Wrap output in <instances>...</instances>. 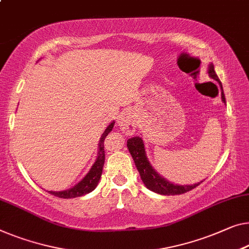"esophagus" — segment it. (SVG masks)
<instances>
[{"mask_svg": "<svg viewBox=\"0 0 249 249\" xmlns=\"http://www.w3.org/2000/svg\"><path fill=\"white\" fill-rule=\"evenodd\" d=\"M136 117L132 110H127L123 115H121L117 120V124L120 126L121 131L126 135H132L136 127Z\"/></svg>", "mask_w": 249, "mask_h": 249, "instance_id": "34e87169", "label": "esophagus"}]
</instances>
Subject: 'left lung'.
Masks as SVG:
<instances>
[{"mask_svg": "<svg viewBox=\"0 0 249 249\" xmlns=\"http://www.w3.org/2000/svg\"><path fill=\"white\" fill-rule=\"evenodd\" d=\"M208 75L219 84L221 89V101L222 103L226 104V98L224 94V89H222L221 81L219 80V78H218L216 71H214V67L213 64H210L209 67H208ZM127 148L129 153L132 155L133 160H134L136 169L140 173L143 183L145 184V187L148 190L153 191L155 194L164 196L182 195L185 194V192L192 190V189H195L196 187H198V185L202 182V181H200V182L195 184L180 185L170 182V181L161 177L160 174L155 171L153 166L151 165L150 161H148L145 152V145H144L142 137L135 136L132 137V139H128Z\"/></svg>", "mask_w": 249, "mask_h": 249, "instance_id": "8db88e82", "label": "left lung"}]
</instances>
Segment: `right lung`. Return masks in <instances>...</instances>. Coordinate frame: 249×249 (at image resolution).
Segmentation results:
<instances>
[{
  "label": "right lung",
  "instance_id": "add662e5",
  "mask_svg": "<svg viewBox=\"0 0 249 249\" xmlns=\"http://www.w3.org/2000/svg\"><path fill=\"white\" fill-rule=\"evenodd\" d=\"M114 124L115 122H112V123L107 126V128L102 134V137L98 143L97 159H96V161L94 162V164L91 165L90 170H89L86 176H85L76 185H73L72 188L67 189V190H62V191H48L49 194L53 195L55 196H59V198L70 199V198H77V196L87 195L92 190H95L99 182V180H101L104 162H105L104 140H105V137L108 135V133L113 129Z\"/></svg>",
  "mask_w": 249,
  "mask_h": 249
}]
</instances>
